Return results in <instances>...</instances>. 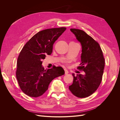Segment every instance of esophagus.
I'll return each mask as SVG.
<instances>
[{"instance_id": "34e87169", "label": "esophagus", "mask_w": 120, "mask_h": 120, "mask_svg": "<svg viewBox=\"0 0 120 120\" xmlns=\"http://www.w3.org/2000/svg\"><path fill=\"white\" fill-rule=\"evenodd\" d=\"M64 71H65V75H67V74H68V71L67 70H66V69H65Z\"/></svg>"}]
</instances>
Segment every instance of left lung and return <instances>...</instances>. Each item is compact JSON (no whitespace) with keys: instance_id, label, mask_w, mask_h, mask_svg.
I'll return each instance as SVG.
<instances>
[{"instance_id":"obj_1","label":"left lung","mask_w":120,"mask_h":120,"mask_svg":"<svg viewBox=\"0 0 120 120\" xmlns=\"http://www.w3.org/2000/svg\"><path fill=\"white\" fill-rule=\"evenodd\" d=\"M71 31L81 43L82 53L79 70L85 71V75L75 76L69 86L73 95L79 98L90 96L99 88L102 79L105 68V59L99 43L82 30L71 28Z\"/></svg>"}]
</instances>
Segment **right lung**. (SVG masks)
<instances>
[{"label":"right lung","mask_w":120,"mask_h":120,"mask_svg":"<svg viewBox=\"0 0 120 120\" xmlns=\"http://www.w3.org/2000/svg\"><path fill=\"white\" fill-rule=\"evenodd\" d=\"M66 27L46 29L34 35L25 43L18 57L16 77L21 90L31 97L42 95L52 80L64 75L60 67L45 70L41 64L45 55L52 52L53 45Z\"/></svg>","instance_id":"right-lung-1"}]
</instances>
